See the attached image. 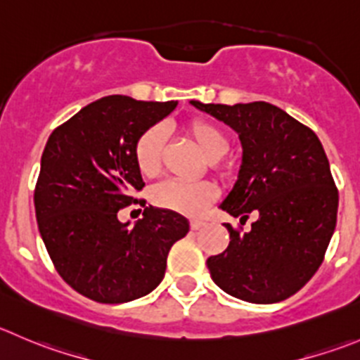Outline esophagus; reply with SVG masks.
I'll return each instance as SVG.
<instances>
[{"label": "esophagus", "instance_id": "obj_1", "mask_svg": "<svg viewBox=\"0 0 360 360\" xmlns=\"http://www.w3.org/2000/svg\"><path fill=\"white\" fill-rule=\"evenodd\" d=\"M190 226L191 230H200L202 226H205V221H202V219H191Z\"/></svg>", "mask_w": 360, "mask_h": 360}]
</instances>
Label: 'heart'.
<instances>
[{
  "label": "heart",
  "instance_id": "1",
  "mask_svg": "<svg viewBox=\"0 0 360 360\" xmlns=\"http://www.w3.org/2000/svg\"><path fill=\"white\" fill-rule=\"evenodd\" d=\"M186 134L195 142L202 155L211 162L223 158L229 151V141L216 124L195 120L186 127ZM165 144V134L162 127H151L137 139L134 149V160L137 170L144 177H155L162 169V153ZM214 184L211 183H181L165 181L153 190V204L156 207L177 212L184 216L202 214L205 207L216 198Z\"/></svg>",
  "mask_w": 360,
  "mask_h": 360
}]
</instances>
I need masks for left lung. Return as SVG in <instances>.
<instances>
[{"label":"left lung","mask_w":360,"mask_h":360,"mask_svg":"<svg viewBox=\"0 0 360 360\" xmlns=\"http://www.w3.org/2000/svg\"><path fill=\"white\" fill-rule=\"evenodd\" d=\"M191 105L229 124L243 146L239 176L219 207L240 221L257 216L248 232L225 223L229 246L207 258L212 281L240 301H285L319 271L336 229L338 188L322 142L267 102Z\"/></svg>","instance_id":"8db88e82"}]
</instances>
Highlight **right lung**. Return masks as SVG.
Here are the masks:
<instances>
[{"label": "right lung", "instance_id": "right-lung-1", "mask_svg": "<svg viewBox=\"0 0 360 360\" xmlns=\"http://www.w3.org/2000/svg\"><path fill=\"white\" fill-rule=\"evenodd\" d=\"M177 102H139L112 95L89 103L56 128L45 144L34 188L40 236L59 276L103 304L144 297L162 283L167 257L190 230L184 216L145 207L134 227L120 208L146 205L134 160L137 139Z\"/></svg>", "mask_w": 360, "mask_h": 360}]
</instances>
